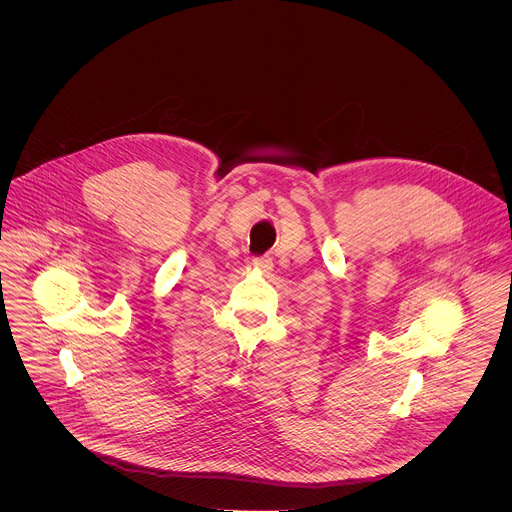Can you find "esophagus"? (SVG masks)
<instances>
[{"instance_id":"1","label":"esophagus","mask_w":512,"mask_h":512,"mask_svg":"<svg viewBox=\"0 0 512 512\" xmlns=\"http://www.w3.org/2000/svg\"><path fill=\"white\" fill-rule=\"evenodd\" d=\"M251 265H253L255 269H259V271H269V269L273 267V263H271V257H267V255H261V257H253Z\"/></svg>"}]
</instances>
